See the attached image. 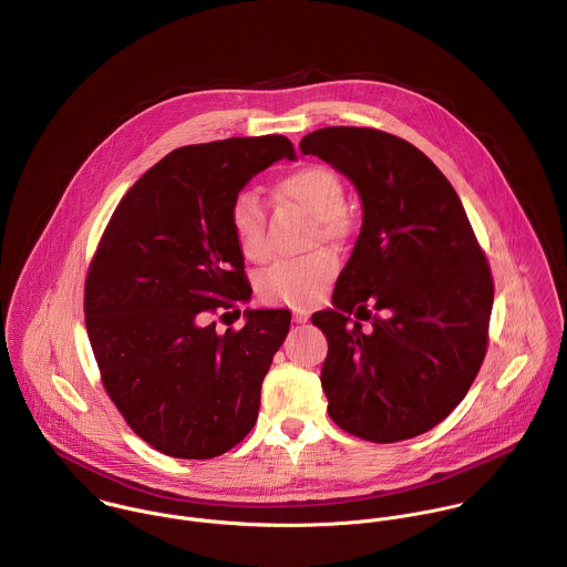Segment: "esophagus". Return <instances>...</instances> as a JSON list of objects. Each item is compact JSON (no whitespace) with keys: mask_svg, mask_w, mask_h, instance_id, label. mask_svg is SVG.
Returning <instances> with one entry per match:
<instances>
[{"mask_svg":"<svg viewBox=\"0 0 567 567\" xmlns=\"http://www.w3.org/2000/svg\"><path fill=\"white\" fill-rule=\"evenodd\" d=\"M292 321L299 324L308 323L310 321V312L303 310V308H297V310H292Z\"/></svg>","mask_w":567,"mask_h":567,"instance_id":"obj_1","label":"esophagus"}]
</instances>
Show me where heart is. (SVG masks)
Instances as JSON below:
<instances>
[{
	"label": "heart",
	"instance_id": "heart-1",
	"mask_svg": "<svg viewBox=\"0 0 567 567\" xmlns=\"http://www.w3.org/2000/svg\"><path fill=\"white\" fill-rule=\"evenodd\" d=\"M279 198L297 205L315 220L312 240L340 244L349 234L344 216V187L338 174L324 165H306L275 185ZM231 231L246 259L261 261L266 257V212L255 192L244 189L229 214ZM336 275V257L329 250H315L303 257L281 259L266 268L257 279L261 301L288 308L312 306Z\"/></svg>",
	"mask_w": 567,
	"mask_h": 567
}]
</instances>
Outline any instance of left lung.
Listing matches in <instances>:
<instances>
[{
    "instance_id": "1",
    "label": "left lung",
    "mask_w": 567,
    "mask_h": 567,
    "mask_svg": "<svg viewBox=\"0 0 567 567\" xmlns=\"http://www.w3.org/2000/svg\"><path fill=\"white\" fill-rule=\"evenodd\" d=\"M299 148L351 178L364 214L333 310L312 317L329 344L327 412L373 443L423 434L463 402L485 360L493 306L485 252L452 183L402 137L327 126ZM351 313L374 329L364 334Z\"/></svg>"
}]
</instances>
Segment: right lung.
I'll return each instance as SVG.
<instances>
[{
    "instance_id": "1",
    "label": "right lung",
    "mask_w": 567,
    "mask_h": 567,
    "mask_svg": "<svg viewBox=\"0 0 567 567\" xmlns=\"http://www.w3.org/2000/svg\"><path fill=\"white\" fill-rule=\"evenodd\" d=\"M284 135L183 146L153 165L115 207L84 281V323L102 386L131 430L174 458L205 461L252 430L288 310H246L243 329H216L250 299L231 203L279 159ZM220 317V319H223Z\"/></svg>"
}]
</instances>
